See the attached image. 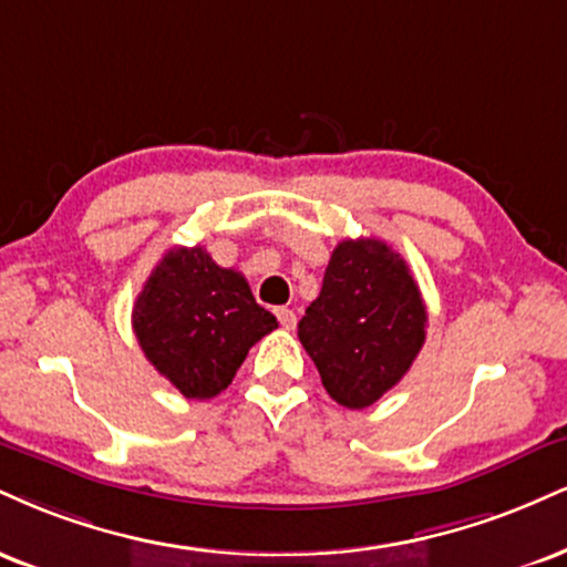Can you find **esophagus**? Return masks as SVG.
<instances>
[{
    "label": "esophagus",
    "mask_w": 567,
    "mask_h": 567,
    "mask_svg": "<svg viewBox=\"0 0 567 567\" xmlns=\"http://www.w3.org/2000/svg\"><path fill=\"white\" fill-rule=\"evenodd\" d=\"M277 319H279V324L285 327V330H292V327H296V311L292 309H277Z\"/></svg>",
    "instance_id": "34e87169"
}]
</instances>
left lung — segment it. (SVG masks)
<instances>
[{
    "label": "left lung",
    "instance_id": "left-lung-1",
    "mask_svg": "<svg viewBox=\"0 0 567 567\" xmlns=\"http://www.w3.org/2000/svg\"><path fill=\"white\" fill-rule=\"evenodd\" d=\"M425 327V301L404 258L374 237H359L332 250L298 338L324 391L340 406L364 409L409 372Z\"/></svg>",
    "mask_w": 567,
    "mask_h": 567
}]
</instances>
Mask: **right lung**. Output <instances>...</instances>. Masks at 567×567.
Masks as SVG:
<instances>
[{"mask_svg":"<svg viewBox=\"0 0 567 567\" xmlns=\"http://www.w3.org/2000/svg\"><path fill=\"white\" fill-rule=\"evenodd\" d=\"M134 336L150 364L184 399H214L231 383L250 346L277 330L235 269L206 248H172L161 258L132 311Z\"/></svg>","mask_w":567,"mask_h":567,"instance_id":"right-lung-1","label":"right lung"}]
</instances>
